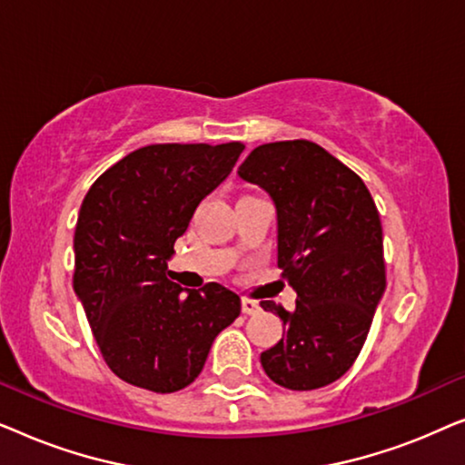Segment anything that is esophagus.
Listing matches in <instances>:
<instances>
[{"instance_id": "34e87169", "label": "esophagus", "mask_w": 465, "mask_h": 465, "mask_svg": "<svg viewBox=\"0 0 465 465\" xmlns=\"http://www.w3.org/2000/svg\"><path fill=\"white\" fill-rule=\"evenodd\" d=\"M241 311H243L245 315H253L260 311V304L256 301H252V298H243V301H241Z\"/></svg>"}]
</instances>
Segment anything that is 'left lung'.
<instances>
[{
	"label": "left lung",
	"instance_id": "obj_1",
	"mask_svg": "<svg viewBox=\"0 0 465 465\" xmlns=\"http://www.w3.org/2000/svg\"><path fill=\"white\" fill-rule=\"evenodd\" d=\"M277 209V266L296 290V309L262 301L283 336L260 355L285 390L334 383L353 366L385 292L383 228L366 183L307 139L262 143L239 167Z\"/></svg>",
	"mask_w": 465,
	"mask_h": 465
}]
</instances>
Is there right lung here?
<instances>
[{
  "label": "right lung",
  "mask_w": 465,
  "mask_h": 465,
  "mask_svg": "<svg viewBox=\"0 0 465 465\" xmlns=\"http://www.w3.org/2000/svg\"><path fill=\"white\" fill-rule=\"evenodd\" d=\"M241 142L152 143L97 177L74 234V290L110 371L173 393L199 377L241 298L220 283L183 290L167 260L194 209L231 173Z\"/></svg>",
  "instance_id": "right-lung-1"
}]
</instances>
